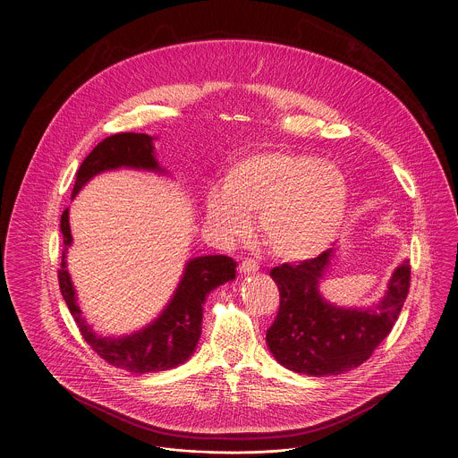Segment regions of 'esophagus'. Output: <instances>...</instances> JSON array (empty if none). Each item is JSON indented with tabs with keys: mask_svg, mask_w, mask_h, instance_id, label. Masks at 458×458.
Returning <instances> with one entry per match:
<instances>
[{
	"mask_svg": "<svg viewBox=\"0 0 458 458\" xmlns=\"http://www.w3.org/2000/svg\"><path fill=\"white\" fill-rule=\"evenodd\" d=\"M258 268L259 267H258V263L254 259H244L241 263V267H239V272H241V276H249V274H256Z\"/></svg>",
	"mask_w": 458,
	"mask_h": 458,
	"instance_id": "34e87169",
	"label": "esophagus"
}]
</instances>
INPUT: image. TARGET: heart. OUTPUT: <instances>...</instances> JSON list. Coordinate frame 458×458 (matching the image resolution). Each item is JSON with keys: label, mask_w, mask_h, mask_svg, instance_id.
Masks as SVG:
<instances>
[{"label": "heart", "mask_w": 458, "mask_h": 458, "mask_svg": "<svg viewBox=\"0 0 458 458\" xmlns=\"http://www.w3.org/2000/svg\"><path fill=\"white\" fill-rule=\"evenodd\" d=\"M351 206L345 173L316 155L279 148L252 149L223 174V190L204 197L206 219L225 241L246 235L258 214L263 242L284 261L314 259L342 233Z\"/></svg>", "instance_id": "b5f03b06"}]
</instances>
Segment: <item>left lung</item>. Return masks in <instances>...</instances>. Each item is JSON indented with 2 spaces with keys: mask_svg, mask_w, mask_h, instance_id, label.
Returning <instances> with one entry per match:
<instances>
[{
  "mask_svg": "<svg viewBox=\"0 0 458 458\" xmlns=\"http://www.w3.org/2000/svg\"><path fill=\"white\" fill-rule=\"evenodd\" d=\"M335 250L300 265L284 263L270 272L281 307L267 331V345L284 368L310 377L340 375L360 366L386 340L410 289V261L395 267L387 291L371 307H338L318 285L331 268Z\"/></svg>",
  "mask_w": 458,
  "mask_h": 458,
  "instance_id": "obj_1",
  "label": "left lung"
}]
</instances>
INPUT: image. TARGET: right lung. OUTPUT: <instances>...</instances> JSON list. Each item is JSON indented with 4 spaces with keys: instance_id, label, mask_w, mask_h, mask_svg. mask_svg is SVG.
<instances>
[{
    "instance_id": "1",
    "label": "right lung",
    "mask_w": 458,
    "mask_h": 458,
    "mask_svg": "<svg viewBox=\"0 0 458 458\" xmlns=\"http://www.w3.org/2000/svg\"><path fill=\"white\" fill-rule=\"evenodd\" d=\"M155 140L157 138L136 132H123L106 138L80 165L71 197L74 199L92 177L106 171L132 169L167 176L169 173L160 167L155 157ZM61 233L64 239V249L59 270V285L71 316L81 331V336L106 362L136 375L167 371L184 364L193 355L200 340L208 296L216 287L235 279L237 263L228 256L211 254L191 258L186 261L181 281L165 309L149 324L129 335H98L81 316L76 289L68 272L66 254L72 244L70 209L61 216Z\"/></svg>"
}]
</instances>
